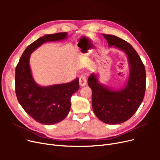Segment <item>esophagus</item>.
<instances>
[{
    "label": "esophagus",
    "mask_w": 160,
    "mask_h": 160,
    "mask_svg": "<svg viewBox=\"0 0 160 160\" xmlns=\"http://www.w3.org/2000/svg\"><path fill=\"white\" fill-rule=\"evenodd\" d=\"M87 84V77L85 75H81L79 78V85L81 87H83Z\"/></svg>",
    "instance_id": "34e87169"
}]
</instances>
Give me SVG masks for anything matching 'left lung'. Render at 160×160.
<instances>
[{
  "mask_svg": "<svg viewBox=\"0 0 160 160\" xmlns=\"http://www.w3.org/2000/svg\"><path fill=\"white\" fill-rule=\"evenodd\" d=\"M109 46L122 50L128 58L130 73L126 86L118 91L109 89L99 83L95 74L88 78L92 90V108L95 115L103 122L119 124L126 122L136 112L146 91L145 66L133 47L118 37L103 34Z\"/></svg>",
  "mask_w": 160,
  "mask_h": 160,
  "instance_id": "1",
  "label": "left lung"
}]
</instances>
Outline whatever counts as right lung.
<instances>
[{
	"label": "right lung",
	"mask_w": 160,
	"mask_h": 160,
	"mask_svg": "<svg viewBox=\"0 0 160 160\" xmlns=\"http://www.w3.org/2000/svg\"><path fill=\"white\" fill-rule=\"evenodd\" d=\"M68 34L46 35L28 45L15 69V92L17 99L27 113L36 122L52 125L63 120L71 108L72 95L79 89V79L67 83L41 87L34 81L29 65L31 53L43 43L65 39Z\"/></svg>",
	"instance_id": "add662e5"
}]
</instances>
